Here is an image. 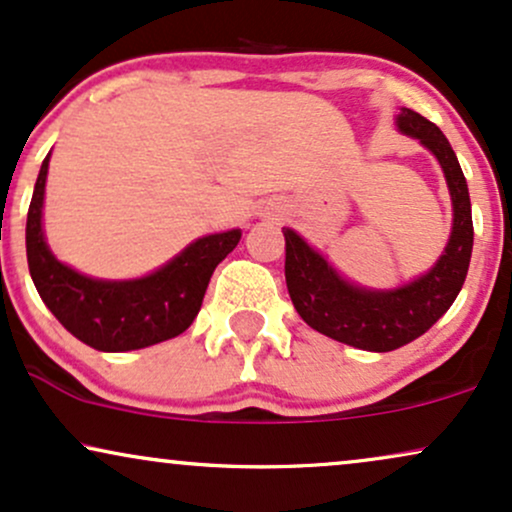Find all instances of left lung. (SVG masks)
<instances>
[{
	"label": "left lung",
	"mask_w": 512,
	"mask_h": 512,
	"mask_svg": "<svg viewBox=\"0 0 512 512\" xmlns=\"http://www.w3.org/2000/svg\"><path fill=\"white\" fill-rule=\"evenodd\" d=\"M396 123L434 152L451 190V240L427 274L396 291H365L343 281L298 233L283 229L286 286L298 315L319 334L372 353H389L415 341L446 315L465 283L474 240L467 181L446 135L412 109H400Z\"/></svg>",
	"instance_id": "left-lung-1"
}]
</instances>
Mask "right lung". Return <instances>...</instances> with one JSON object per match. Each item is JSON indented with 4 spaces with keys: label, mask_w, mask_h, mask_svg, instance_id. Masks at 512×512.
Listing matches in <instances>:
<instances>
[{
    "label": "right lung",
    "mask_w": 512,
    "mask_h": 512,
    "mask_svg": "<svg viewBox=\"0 0 512 512\" xmlns=\"http://www.w3.org/2000/svg\"><path fill=\"white\" fill-rule=\"evenodd\" d=\"M49 155L40 166L28 207V269L42 303L85 346L123 353L169 341L188 329L200 312L217 264L236 248L240 231L205 236L188 245L159 272L135 281H97L61 264L42 238Z\"/></svg>",
    "instance_id": "1"
}]
</instances>
